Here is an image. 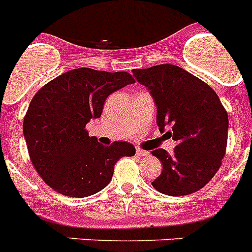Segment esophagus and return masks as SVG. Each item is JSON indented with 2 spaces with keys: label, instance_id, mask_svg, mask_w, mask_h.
I'll return each instance as SVG.
<instances>
[{
  "label": "esophagus",
  "instance_id": "esophagus-1",
  "mask_svg": "<svg viewBox=\"0 0 252 252\" xmlns=\"http://www.w3.org/2000/svg\"><path fill=\"white\" fill-rule=\"evenodd\" d=\"M136 155H139V157L144 158V157H148V155H149V153H148V151H145V150H141V149H139V148H137V149H136Z\"/></svg>",
  "mask_w": 252,
  "mask_h": 252
}]
</instances>
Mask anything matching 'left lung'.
<instances>
[{
	"label": "left lung",
	"mask_w": 252,
	"mask_h": 252,
	"mask_svg": "<svg viewBox=\"0 0 252 252\" xmlns=\"http://www.w3.org/2000/svg\"><path fill=\"white\" fill-rule=\"evenodd\" d=\"M150 91L160 131L178 142L171 154H151L161 161L153 187L168 195H187L203 188L222 164L227 146L228 115L215 91L199 78L173 64L132 69Z\"/></svg>",
	"instance_id": "1"
}]
</instances>
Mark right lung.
<instances>
[{
    "label": "right lung",
    "mask_w": 252,
    "mask_h": 252,
    "mask_svg": "<svg viewBox=\"0 0 252 252\" xmlns=\"http://www.w3.org/2000/svg\"><path fill=\"white\" fill-rule=\"evenodd\" d=\"M133 82L126 72L78 68L37 91L24 119V136L32 165L50 188L66 197L95 194L111 182L116 162L135 155L132 144L104 146L86 130L101 117L107 97Z\"/></svg>",
    "instance_id": "add662e5"
}]
</instances>
